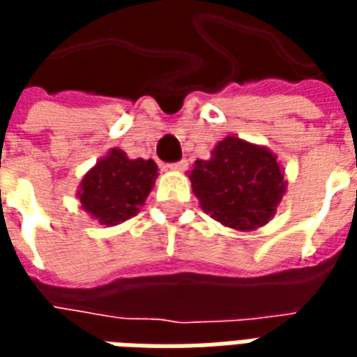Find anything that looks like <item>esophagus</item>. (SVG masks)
I'll use <instances>...</instances> for the list:
<instances>
[{
  "instance_id": "esophagus-1",
  "label": "esophagus",
  "mask_w": 357,
  "mask_h": 357,
  "mask_svg": "<svg viewBox=\"0 0 357 357\" xmlns=\"http://www.w3.org/2000/svg\"><path fill=\"white\" fill-rule=\"evenodd\" d=\"M168 168H170V170H174V172H183V170H187V160H185V158H183V160H179V162L170 164Z\"/></svg>"
}]
</instances>
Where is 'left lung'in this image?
Here are the masks:
<instances>
[{
    "instance_id": "left-lung-1",
    "label": "left lung",
    "mask_w": 357,
    "mask_h": 357,
    "mask_svg": "<svg viewBox=\"0 0 357 357\" xmlns=\"http://www.w3.org/2000/svg\"><path fill=\"white\" fill-rule=\"evenodd\" d=\"M201 208L235 231H255L277 214L287 193L284 168L271 149L227 135L189 172Z\"/></svg>"
}]
</instances>
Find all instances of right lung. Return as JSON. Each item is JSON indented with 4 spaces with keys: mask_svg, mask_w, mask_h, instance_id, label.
Wrapping results in <instances>:
<instances>
[{
    "mask_svg": "<svg viewBox=\"0 0 357 357\" xmlns=\"http://www.w3.org/2000/svg\"><path fill=\"white\" fill-rule=\"evenodd\" d=\"M156 176L155 160L130 158L122 149L114 147L84 174L76 197L91 220L110 227L139 212Z\"/></svg>",
    "mask_w": 357,
    "mask_h": 357,
    "instance_id": "right-lung-1",
    "label": "right lung"
}]
</instances>
